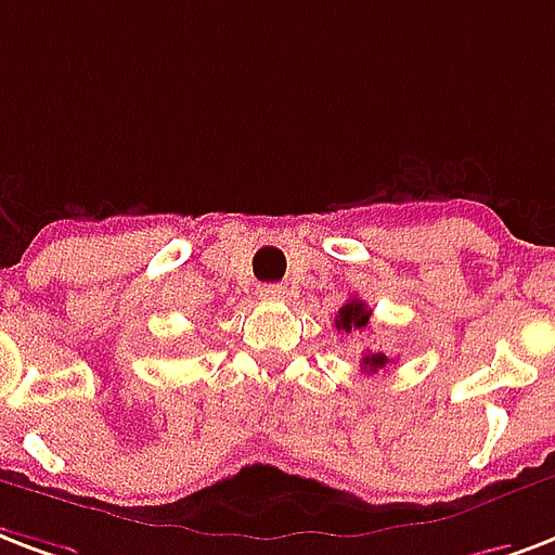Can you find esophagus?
Returning a JSON list of instances; mask_svg holds the SVG:
<instances>
[{
  "label": "esophagus",
  "instance_id": "obj_1",
  "mask_svg": "<svg viewBox=\"0 0 555 555\" xmlns=\"http://www.w3.org/2000/svg\"><path fill=\"white\" fill-rule=\"evenodd\" d=\"M261 299H282L285 296V287L282 285H259Z\"/></svg>",
  "mask_w": 555,
  "mask_h": 555
}]
</instances>
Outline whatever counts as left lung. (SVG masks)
<instances>
[{"label":"left lung","mask_w":555,"mask_h":555,"mask_svg":"<svg viewBox=\"0 0 555 555\" xmlns=\"http://www.w3.org/2000/svg\"><path fill=\"white\" fill-rule=\"evenodd\" d=\"M370 308H366V302H361V299H349L340 311H337V317H334V325H337V332H366V325H370ZM390 358L384 352H363L361 358V370L363 372H378V370H387L390 366Z\"/></svg>","instance_id":"obj_1"}]
</instances>
